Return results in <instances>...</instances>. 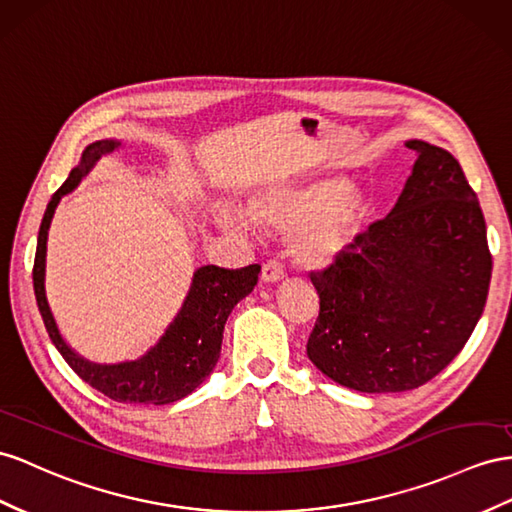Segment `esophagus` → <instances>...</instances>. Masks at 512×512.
<instances>
[{"instance_id":"34e87169","label":"esophagus","mask_w":512,"mask_h":512,"mask_svg":"<svg viewBox=\"0 0 512 512\" xmlns=\"http://www.w3.org/2000/svg\"><path fill=\"white\" fill-rule=\"evenodd\" d=\"M283 277H285V266L279 259H270V261H266L264 268H261V279H264L266 283H277Z\"/></svg>"}]
</instances>
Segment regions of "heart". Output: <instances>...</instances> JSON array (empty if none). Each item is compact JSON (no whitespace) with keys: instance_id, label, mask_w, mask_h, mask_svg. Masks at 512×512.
<instances>
[{"instance_id":"b5f03b06","label":"heart","mask_w":512,"mask_h":512,"mask_svg":"<svg viewBox=\"0 0 512 512\" xmlns=\"http://www.w3.org/2000/svg\"><path fill=\"white\" fill-rule=\"evenodd\" d=\"M368 212L363 196L344 190L339 181H320L305 190L266 194L251 207L259 225L281 233H298L296 255L309 266L333 261L352 242ZM222 222L244 229L246 220L235 209L222 212Z\"/></svg>"}]
</instances>
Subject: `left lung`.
<instances>
[{"label": "left lung", "instance_id": "obj_1", "mask_svg": "<svg viewBox=\"0 0 512 512\" xmlns=\"http://www.w3.org/2000/svg\"><path fill=\"white\" fill-rule=\"evenodd\" d=\"M406 147L417 160L391 214L309 274L320 313L307 355L363 393L435 378L474 333L491 283L487 225L461 164L422 140Z\"/></svg>", "mask_w": 512, "mask_h": 512}]
</instances>
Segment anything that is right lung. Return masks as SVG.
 Returning a JSON list of instances; mask_svg holds the SVG:
<instances>
[{
	"label": "right lung",
	"mask_w": 512,
	"mask_h": 512,
	"mask_svg": "<svg viewBox=\"0 0 512 512\" xmlns=\"http://www.w3.org/2000/svg\"><path fill=\"white\" fill-rule=\"evenodd\" d=\"M116 147L112 140H101L90 144L82 155V164L73 168L67 181L51 196L45 216L38 231L36 257H34V294L38 311H41L45 329L51 342L58 348L62 359L71 365V370L86 381L90 387L101 391L114 402L127 404H170L186 398L199 387L209 372L214 370L220 357L222 331L231 309L240 300L251 294L257 285L259 264L244 266L238 270H225L218 266L199 268L192 279L190 294L183 303L179 316L168 326L166 335L151 352L138 361L121 365H95L64 344L58 326L51 316L45 296V253H47V229L54 209L62 194L73 190L80 179L88 173L103 153Z\"/></svg>",
	"instance_id": "right-lung-1"
}]
</instances>
